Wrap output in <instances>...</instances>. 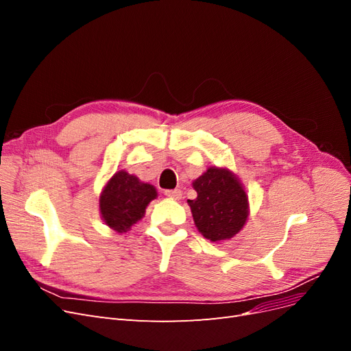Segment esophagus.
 I'll return each instance as SVG.
<instances>
[{
  "label": "esophagus",
  "mask_w": 351,
  "mask_h": 351,
  "mask_svg": "<svg viewBox=\"0 0 351 351\" xmlns=\"http://www.w3.org/2000/svg\"><path fill=\"white\" fill-rule=\"evenodd\" d=\"M165 196H168L169 199L174 200H180L183 196V192L180 189H174V190H165Z\"/></svg>",
  "instance_id": "34e87169"
}]
</instances>
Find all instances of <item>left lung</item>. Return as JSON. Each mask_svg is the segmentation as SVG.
Segmentation results:
<instances>
[{
  "mask_svg": "<svg viewBox=\"0 0 351 351\" xmlns=\"http://www.w3.org/2000/svg\"><path fill=\"white\" fill-rule=\"evenodd\" d=\"M197 197L187 200L195 226L205 239L234 237L249 218V197L240 178L228 168L209 167L192 183Z\"/></svg>",
  "mask_w": 351,
  "mask_h": 351,
  "instance_id": "8db88e82",
  "label": "left lung"
}]
</instances>
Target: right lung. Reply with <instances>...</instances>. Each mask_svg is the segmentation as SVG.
Returning <instances> with one entry per match:
<instances>
[{
	"label": "right lung",
	"mask_w": 351,
	"mask_h": 351,
	"mask_svg": "<svg viewBox=\"0 0 351 351\" xmlns=\"http://www.w3.org/2000/svg\"><path fill=\"white\" fill-rule=\"evenodd\" d=\"M156 196L155 186L120 169L105 183L99 195L101 218L111 230L125 232L145 217L147 205Z\"/></svg>",
	"instance_id": "right-lung-1"
}]
</instances>
